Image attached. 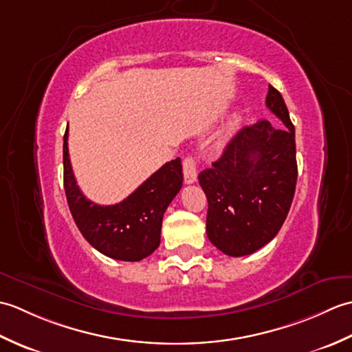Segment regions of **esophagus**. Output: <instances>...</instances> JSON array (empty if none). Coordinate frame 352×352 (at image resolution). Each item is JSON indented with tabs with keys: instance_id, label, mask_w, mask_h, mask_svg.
I'll return each instance as SVG.
<instances>
[{
	"instance_id": "obj_1",
	"label": "esophagus",
	"mask_w": 352,
	"mask_h": 352,
	"mask_svg": "<svg viewBox=\"0 0 352 352\" xmlns=\"http://www.w3.org/2000/svg\"><path fill=\"white\" fill-rule=\"evenodd\" d=\"M183 174L184 183L192 184L197 182V160L193 157H186L183 160Z\"/></svg>"
}]
</instances>
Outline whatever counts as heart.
Instances as JSON below:
<instances>
[{"instance_id":"obj_1","label":"heart","mask_w":352,"mask_h":352,"mask_svg":"<svg viewBox=\"0 0 352 352\" xmlns=\"http://www.w3.org/2000/svg\"><path fill=\"white\" fill-rule=\"evenodd\" d=\"M237 122H239V116H234V118H233V121H231V126L236 125Z\"/></svg>"}]
</instances>
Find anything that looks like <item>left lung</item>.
<instances>
[{"mask_svg": "<svg viewBox=\"0 0 352 352\" xmlns=\"http://www.w3.org/2000/svg\"><path fill=\"white\" fill-rule=\"evenodd\" d=\"M266 106L284 125L261 119L243 126L212 168L198 175L208 201V241L231 257L248 256L271 242L295 195V126L281 94L272 86Z\"/></svg>", "mask_w": 352, "mask_h": 352, "instance_id": "obj_1", "label": "left lung"}]
</instances>
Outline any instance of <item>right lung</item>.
I'll list each match as a JSON object with an SVG mask.
<instances>
[{
	"label": "right lung",
	"instance_id": "obj_1",
	"mask_svg": "<svg viewBox=\"0 0 352 352\" xmlns=\"http://www.w3.org/2000/svg\"><path fill=\"white\" fill-rule=\"evenodd\" d=\"M182 184V160L175 159L164 163L121 203L95 204L83 195L74 177L66 126L63 136L66 199L80 233L104 256L122 261H139L159 248L163 214L180 192Z\"/></svg>",
	"mask_w": 352,
	"mask_h": 352
}]
</instances>
